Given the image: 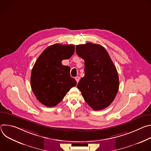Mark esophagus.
Instances as JSON below:
<instances>
[{"mask_svg": "<svg viewBox=\"0 0 151 151\" xmlns=\"http://www.w3.org/2000/svg\"><path fill=\"white\" fill-rule=\"evenodd\" d=\"M79 79H80V78H79V76H76V77H75V80H76V82H77V83H78V82H79Z\"/></svg>", "mask_w": 151, "mask_h": 151, "instance_id": "obj_1", "label": "esophagus"}]
</instances>
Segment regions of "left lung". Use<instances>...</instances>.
I'll return each mask as SVG.
<instances>
[{
    "label": "left lung",
    "mask_w": 151,
    "mask_h": 151,
    "mask_svg": "<svg viewBox=\"0 0 151 151\" xmlns=\"http://www.w3.org/2000/svg\"><path fill=\"white\" fill-rule=\"evenodd\" d=\"M76 53L84 60L85 76L77 88L93 110L108 107L119 89L116 69L108 52L100 45L87 43L76 46Z\"/></svg>",
    "instance_id": "8db88e82"
}]
</instances>
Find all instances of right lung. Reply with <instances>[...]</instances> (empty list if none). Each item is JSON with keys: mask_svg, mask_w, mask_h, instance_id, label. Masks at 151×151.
Returning a JSON list of instances; mask_svg holds the SVG:
<instances>
[{"mask_svg": "<svg viewBox=\"0 0 151 151\" xmlns=\"http://www.w3.org/2000/svg\"><path fill=\"white\" fill-rule=\"evenodd\" d=\"M74 52L73 45L55 44L47 48L37 59L30 83L35 97L42 104L47 107L56 106L76 86V81L70 75V67L61 63Z\"/></svg>", "mask_w": 151, "mask_h": 151, "instance_id": "1", "label": "right lung"}]
</instances>
